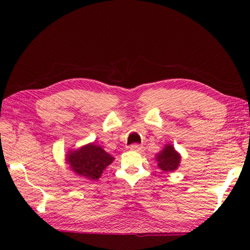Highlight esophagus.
<instances>
[{
  "mask_svg": "<svg viewBox=\"0 0 250 250\" xmlns=\"http://www.w3.org/2000/svg\"><path fill=\"white\" fill-rule=\"evenodd\" d=\"M130 149H131V150H134V151L141 152V151H143V149H144V147H143V146L140 145V144H132V145L130 146Z\"/></svg>",
  "mask_w": 250,
  "mask_h": 250,
  "instance_id": "1",
  "label": "esophagus"
}]
</instances>
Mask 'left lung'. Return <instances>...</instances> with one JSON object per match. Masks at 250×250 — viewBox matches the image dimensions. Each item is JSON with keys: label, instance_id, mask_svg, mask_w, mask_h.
<instances>
[{"label": "left lung", "instance_id": "left-lung-1", "mask_svg": "<svg viewBox=\"0 0 250 250\" xmlns=\"http://www.w3.org/2000/svg\"><path fill=\"white\" fill-rule=\"evenodd\" d=\"M179 153L175 150L173 145L167 144L163 148V150L157 153L156 160L158 162V167L164 172H173L176 171L180 163Z\"/></svg>", "mask_w": 250, "mask_h": 250}]
</instances>
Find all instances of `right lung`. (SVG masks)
Segmentation results:
<instances>
[{"mask_svg": "<svg viewBox=\"0 0 250 250\" xmlns=\"http://www.w3.org/2000/svg\"><path fill=\"white\" fill-rule=\"evenodd\" d=\"M113 161L114 157L94 143L66 153V162L70 164L73 172L89 180H98Z\"/></svg>", "mask_w": 250, "mask_h": 250, "instance_id": "1", "label": "right lung"}]
</instances>
